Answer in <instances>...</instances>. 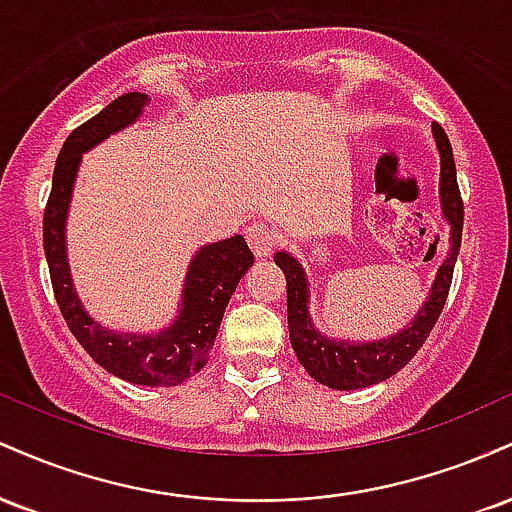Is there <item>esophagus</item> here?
<instances>
[{"label": "esophagus", "instance_id": "1", "mask_svg": "<svg viewBox=\"0 0 512 512\" xmlns=\"http://www.w3.org/2000/svg\"><path fill=\"white\" fill-rule=\"evenodd\" d=\"M245 238H248V245L252 252H255V257L264 260V257L272 255L276 245V233L267 226V223H252L250 228H245Z\"/></svg>", "mask_w": 512, "mask_h": 512}]
</instances>
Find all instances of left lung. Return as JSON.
Segmentation results:
<instances>
[{"instance_id":"8db88e82","label":"left lung","mask_w":512,"mask_h":512,"mask_svg":"<svg viewBox=\"0 0 512 512\" xmlns=\"http://www.w3.org/2000/svg\"><path fill=\"white\" fill-rule=\"evenodd\" d=\"M436 149L440 154V214L450 226V250L443 264L438 267L431 291L414 320L404 330L375 342H351V339H332L315 327L310 317V284L301 262L291 252L279 250L274 255L276 267L286 276V310H289L291 346L296 351L301 366L310 378L332 390H361V387L378 385L392 378L416 356L421 344L436 325L445 298H448L452 269H455L457 252L462 243L464 207L460 190H457V170L452 158V146L443 127H431Z\"/></svg>"}]
</instances>
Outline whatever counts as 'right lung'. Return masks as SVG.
Here are the masks:
<instances>
[{"mask_svg": "<svg viewBox=\"0 0 512 512\" xmlns=\"http://www.w3.org/2000/svg\"><path fill=\"white\" fill-rule=\"evenodd\" d=\"M149 101L146 93H125L69 134L52 173V192L43 219V245L57 305L86 354L127 383L173 387L185 383L207 363L226 305L238 281L255 262L245 238L233 236L202 245L187 267L175 320L163 330L144 334L117 332L93 320L74 289L67 260V216L81 156L105 142L110 134L134 125Z\"/></svg>", "mask_w": 512, "mask_h": 512, "instance_id": "obj_1", "label": "right lung"}]
</instances>
